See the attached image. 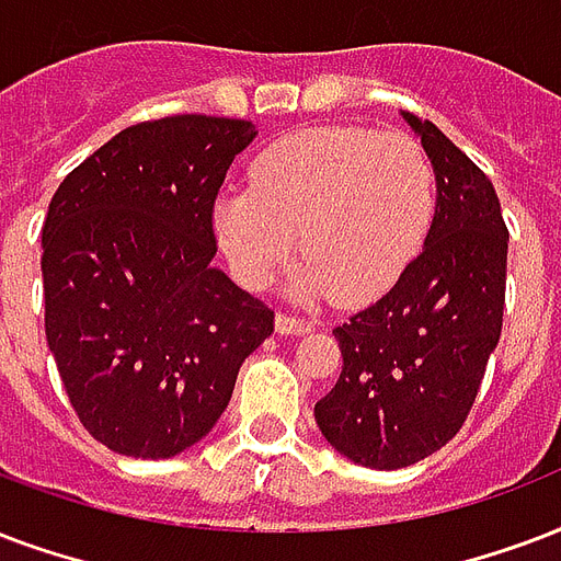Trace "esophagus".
<instances>
[{
	"label": "esophagus",
	"instance_id": "1",
	"mask_svg": "<svg viewBox=\"0 0 561 561\" xmlns=\"http://www.w3.org/2000/svg\"><path fill=\"white\" fill-rule=\"evenodd\" d=\"M276 332H282V335H302V332H311V323L309 320L297 318V314H285V311H279V314H276Z\"/></svg>",
	"mask_w": 561,
	"mask_h": 561
}]
</instances>
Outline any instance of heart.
<instances>
[{
	"label": "heart",
	"instance_id": "obj_1",
	"mask_svg": "<svg viewBox=\"0 0 561 561\" xmlns=\"http://www.w3.org/2000/svg\"><path fill=\"white\" fill-rule=\"evenodd\" d=\"M433 208V164L417 140L403 131L318 126L259 152L250 191L217 203L214 229L252 288L288 262L299 234V294L365 306L414 262Z\"/></svg>",
	"mask_w": 561,
	"mask_h": 561
}]
</instances>
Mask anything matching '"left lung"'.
<instances>
[{
    "instance_id": "left-lung-1",
    "label": "left lung",
    "mask_w": 561,
    "mask_h": 561,
    "mask_svg": "<svg viewBox=\"0 0 561 561\" xmlns=\"http://www.w3.org/2000/svg\"><path fill=\"white\" fill-rule=\"evenodd\" d=\"M435 170L423 252L335 329L344 367L314 405L320 433L365 468L397 470L459 433L503 329L508 229L494 185L442 128L403 114Z\"/></svg>"
}]
</instances>
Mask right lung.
<instances>
[{
    "label": "right lung",
    "instance_id": "right-lung-1",
    "mask_svg": "<svg viewBox=\"0 0 561 561\" xmlns=\"http://www.w3.org/2000/svg\"><path fill=\"white\" fill-rule=\"evenodd\" d=\"M247 119L123 128L55 191L43 224L46 341L84 430L170 459L211 433L273 309L211 267L214 199Z\"/></svg>",
    "mask_w": 561,
    "mask_h": 561
}]
</instances>
